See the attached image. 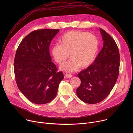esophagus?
<instances>
[{
    "label": "esophagus",
    "mask_w": 133,
    "mask_h": 133,
    "mask_svg": "<svg viewBox=\"0 0 133 133\" xmlns=\"http://www.w3.org/2000/svg\"><path fill=\"white\" fill-rule=\"evenodd\" d=\"M65 77L66 78H71L72 76V75L71 74H70V73H66L65 74Z\"/></svg>",
    "instance_id": "esophagus-1"
}]
</instances>
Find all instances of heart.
<instances>
[{
	"mask_svg": "<svg viewBox=\"0 0 133 133\" xmlns=\"http://www.w3.org/2000/svg\"><path fill=\"white\" fill-rule=\"evenodd\" d=\"M51 49L54 61L59 65L70 57L71 59L60 67L62 71L74 72L87 67L95 59L99 43L97 37L87 32L72 31L65 33Z\"/></svg>",
	"mask_w": 133,
	"mask_h": 133,
	"instance_id": "b5f03b06",
	"label": "heart"
}]
</instances>
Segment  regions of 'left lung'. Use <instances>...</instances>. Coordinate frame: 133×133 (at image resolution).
I'll list each match as a JSON object with an SVG mask.
<instances>
[{"mask_svg": "<svg viewBox=\"0 0 133 133\" xmlns=\"http://www.w3.org/2000/svg\"><path fill=\"white\" fill-rule=\"evenodd\" d=\"M103 45L93 64L78 74L81 80L76 89L78 97L89 104L103 101L109 94L117 81L120 68V54L115 40L100 29Z\"/></svg>", "mask_w": 133, "mask_h": 133, "instance_id": "1", "label": "left lung"}]
</instances>
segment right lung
Listing matches in <instances>:
<instances>
[{
	"instance_id": "1",
	"label": "right lung",
	"mask_w": 133,
	"mask_h": 133,
	"mask_svg": "<svg viewBox=\"0 0 133 133\" xmlns=\"http://www.w3.org/2000/svg\"><path fill=\"white\" fill-rule=\"evenodd\" d=\"M59 30L34 31L21 41L14 61L18 87L26 98L38 104L51 101L57 94L59 83L64 79L50 54L49 47Z\"/></svg>"
}]
</instances>
